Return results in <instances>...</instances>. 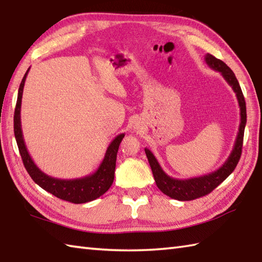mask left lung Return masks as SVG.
Masks as SVG:
<instances>
[{"label": "left lung", "instance_id": "left-lung-1", "mask_svg": "<svg viewBox=\"0 0 262 262\" xmlns=\"http://www.w3.org/2000/svg\"><path fill=\"white\" fill-rule=\"evenodd\" d=\"M205 61L207 66L211 68L212 70L221 72L223 78L226 80L227 83L234 90V93L236 94L241 121H239L238 132L235 142H234V147L231 154H229L228 158L226 159V162L218 169L213 170V172L209 174L198 176V178H191L185 180L170 178L169 175L164 172V169L159 165L157 158L154 156V154L148 148H145L149 165H150L152 170L155 182H156L158 189L164 194L168 195L169 198L180 201L194 200L196 198H200V196L210 193L213 189L217 188L223 181H225L232 174L233 170L235 169L242 152L244 129L245 124H247V107H245V100L241 87H239V83L235 74H234V72L223 61L218 60V58L212 56L209 53L206 54Z\"/></svg>", "mask_w": 262, "mask_h": 262}]
</instances>
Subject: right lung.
I'll return each mask as SVG.
<instances>
[{
	"instance_id": "add662e5",
	"label": "right lung",
	"mask_w": 262,
	"mask_h": 262,
	"mask_svg": "<svg viewBox=\"0 0 262 262\" xmlns=\"http://www.w3.org/2000/svg\"><path fill=\"white\" fill-rule=\"evenodd\" d=\"M29 69L27 70L23 78V81L20 83L13 119L14 137L15 140H17V145L27 172L30 175V178L34 180V182L38 184L41 189L50 192V193L62 200L72 202V204H84V202H89L99 198L111 188L114 181L116 155L122 139L124 138V133H121L110 143L103 162L100 163L98 168L93 174L86 175L83 178L63 180L52 178V176L42 172L39 167H37V165L34 163L33 158L30 157L28 150H27L23 136V129H21V99H23L25 81Z\"/></svg>"
}]
</instances>
